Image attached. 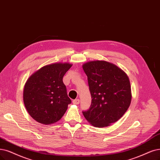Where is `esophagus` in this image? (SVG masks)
Segmentation results:
<instances>
[{
  "instance_id": "obj_1",
  "label": "esophagus",
  "mask_w": 160,
  "mask_h": 160,
  "mask_svg": "<svg viewBox=\"0 0 160 160\" xmlns=\"http://www.w3.org/2000/svg\"><path fill=\"white\" fill-rule=\"evenodd\" d=\"M72 103L74 105H78L80 103V99H74V100H73V101H72Z\"/></svg>"
}]
</instances>
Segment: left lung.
I'll list each match as a JSON object with an SVG mask.
<instances>
[{
	"mask_svg": "<svg viewBox=\"0 0 160 160\" xmlns=\"http://www.w3.org/2000/svg\"><path fill=\"white\" fill-rule=\"evenodd\" d=\"M92 96L90 109L82 111L95 127L111 125L122 117L131 102V88L127 74L115 64L93 61L83 64Z\"/></svg>",
	"mask_w": 160,
	"mask_h": 160,
	"instance_id": "obj_1",
	"label": "left lung"
}]
</instances>
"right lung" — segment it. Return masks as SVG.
I'll return each mask as SVG.
<instances>
[{
	"label": "right lung",
	"mask_w": 160,
	"mask_h": 160,
	"mask_svg": "<svg viewBox=\"0 0 160 160\" xmlns=\"http://www.w3.org/2000/svg\"><path fill=\"white\" fill-rule=\"evenodd\" d=\"M72 66L68 62L46 65L28 79L23 89V103L35 121L51 125L64 115L71 100L62 78Z\"/></svg>",
	"instance_id": "add662e5"
}]
</instances>
